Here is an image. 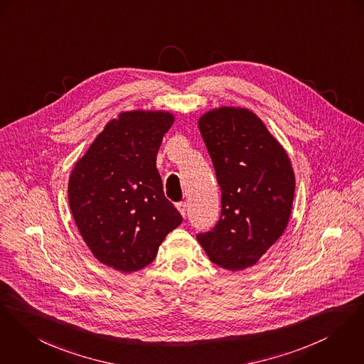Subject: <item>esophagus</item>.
<instances>
[{"label":"esophagus","mask_w":364,"mask_h":364,"mask_svg":"<svg viewBox=\"0 0 364 364\" xmlns=\"http://www.w3.org/2000/svg\"><path fill=\"white\" fill-rule=\"evenodd\" d=\"M176 206H177V209L180 210V213H181L184 218H186V213H187V203L181 200V202H178Z\"/></svg>","instance_id":"esophagus-1"}]
</instances>
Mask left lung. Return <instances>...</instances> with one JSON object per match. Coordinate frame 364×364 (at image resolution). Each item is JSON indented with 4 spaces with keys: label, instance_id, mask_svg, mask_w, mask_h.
Returning <instances> with one entry per match:
<instances>
[{
    "label": "left lung",
    "instance_id": "obj_1",
    "mask_svg": "<svg viewBox=\"0 0 364 364\" xmlns=\"http://www.w3.org/2000/svg\"><path fill=\"white\" fill-rule=\"evenodd\" d=\"M198 127L216 171L222 210L196 234L209 259L227 270L253 266L284 232L295 193L289 158L263 122L242 108L205 113Z\"/></svg>",
    "mask_w": 364,
    "mask_h": 364
}]
</instances>
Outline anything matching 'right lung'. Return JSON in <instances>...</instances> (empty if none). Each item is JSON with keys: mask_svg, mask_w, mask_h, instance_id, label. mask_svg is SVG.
I'll return each instance as SVG.
<instances>
[{"mask_svg": "<svg viewBox=\"0 0 364 364\" xmlns=\"http://www.w3.org/2000/svg\"><path fill=\"white\" fill-rule=\"evenodd\" d=\"M168 112H122L77 161L69 205L92 255L123 273L148 266L183 222L164 193L156 155L173 124Z\"/></svg>", "mask_w": 364, "mask_h": 364, "instance_id": "1", "label": "right lung"}]
</instances>
